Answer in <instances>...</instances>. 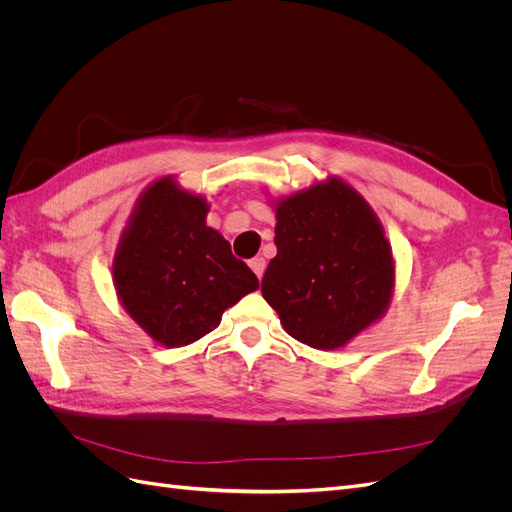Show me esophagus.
<instances>
[{"label":"esophagus","mask_w":512,"mask_h":512,"mask_svg":"<svg viewBox=\"0 0 512 512\" xmlns=\"http://www.w3.org/2000/svg\"><path fill=\"white\" fill-rule=\"evenodd\" d=\"M250 267H252V271H254L258 277H262V273H265L267 262H265V258H262V256H256V258L250 260Z\"/></svg>","instance_id":"esophagus-1"}]
</instances>
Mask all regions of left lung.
Masks as SVG:
<instances>
[{"mask_svg":"<svg viewBox=\"0 0 512 512\" xmlns=\"http://www.w3.org/2000/svg\"><path fill=\"white\" fill-rule=\"evenodd\" d=\"M277 256L262 297L299 342L335 350L376 322L391 303L395 265L376 213L331 177L275 207Z\"/></svg>","mask_w":512,"mask_h":512,"instance_id":"8db88e82","label":"left lung"}]
</instances>
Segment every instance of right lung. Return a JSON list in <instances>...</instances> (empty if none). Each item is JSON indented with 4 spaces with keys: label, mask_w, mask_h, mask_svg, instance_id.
Instances as JSON below:
<instances>
[{
    "label": "right lung",
    "mask_w": 512,
    "mask_h": 512,
    "mask_svg": "<svg viewBox=\"0 0 512 512\" xmlns=\"http://www.w3.org/2000/svg\"><path fill=\"white\" fill-rule=\"evenodd\" d=\"M207 198L164 177L145 190L123 230L113 282L121 305L166 348L192 344L218 327L224 309L260 284L205 224Z\"/></svg>",
    "instance_id": "1"
}]
</instances>
